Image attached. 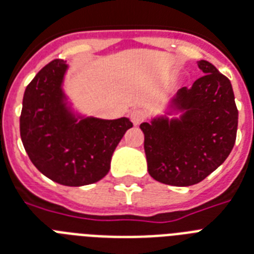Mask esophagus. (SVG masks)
<instances>
[{"instance_id":"1","label":"esophagus","mask_w":254,"mask_h":254,"mask_svg":"<svg viewBox=\"0 0 254 254\" xmlns=\"http://www.w3.org/2000/svg\"><path fill=\"white\" fill-rule=\"evenodd\" d=\"M131 119L133 125L139 126L146 119V113L142 112V110H135V112H132Z\"/></svg>"}]
</instances>
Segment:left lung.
Returning a JSON list of instances; mask_svg holds the SVG:
<instances>
[{
	"instance_id": "obj_1",
	"label": "left lung",
	"mask_w": 254,
	"mask_h": 254,
	"mask_svg": "<svg viewBox=\"0 0 254 254\" xmlns=\"http://www.w3.org/2000/svg\"><path fill=\"white\" fill-rule=\"evenodd\" d=\"M197 64L204 76L190 88H180L163 114L140 125L150 177L169 186L200 183L225 162L236 140L231 81L210 62Z\"/></svg>"
}]
</instances>
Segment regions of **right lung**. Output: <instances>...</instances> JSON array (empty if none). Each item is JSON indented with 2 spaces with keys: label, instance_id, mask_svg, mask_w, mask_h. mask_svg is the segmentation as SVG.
I'll use <instances>...</instances> for the list:
<instances>
[{
  "label": "right lung",
  "instance_id": "obj_1",
  "mask_svg": "<svg viewBox=\"0 0 254 254\" xmlns=\"http://www.w3.org/2000/svg\"><path fill=\"white\" fill-rule=\"evenodd\" d=\"M70 66L54 60L27 85L20 137L29 160L56 183L80 187L109 173L115 148L132 127L129 118L101 119L79 112L64 92Z\"/></svg>",
  "mask_w": 254,
  "mask_h": 254
}]
</instances>
